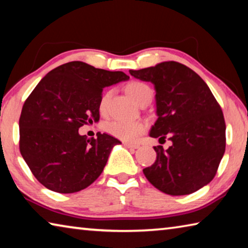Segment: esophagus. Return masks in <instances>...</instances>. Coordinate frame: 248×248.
Returning <instances> with one entry per match:
<instances>
[{
  "label": "esophagus",
  "mask_w": 248,
  "mask_h": 248,
  "mask_svg": "<svg viewBox=\"0 0 248 248\" xmlns=\"http://www.w3.org/2000/svg\"><path fill=\"white\" fill-rule=\"evenodd\" d=\"M124 145L125 146V148H128V149H134V150H136V149H138V148H139V145H138V144H132V143H125V142H124Z\"/></svg>",
  "instance_id": "34e87169"
}]
</instances>
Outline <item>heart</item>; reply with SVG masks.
Masks as SVG:
<instances>
[{
	"label": "heart",
	"instance_id": "heart-1",
	"mask_svg": "<svg viewBox=\"0 0 248 248\" xmlns=\"http://www.w3.org/2000/svg\"><path fill=\"white\" fill-rule=\"evenodd\" d=\"M127 93L131 96L132 99L137 104H141L143 102H150L152 98V89L146 83L140 81H131L125 86ZM111 92L107 91L102 95L99 99L98 109L100 114H106L109 98H110ZM105 130L111 134L117 139L123 140L125 142H132L144 132L145 125L141 121H121L115 120L108 123L105 125Z\"/></svg>",
	"mask_w": 248,
	"mask_h": 248
}]
</instances>
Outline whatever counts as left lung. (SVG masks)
I'll return each mask as SVG.
<instances>
[{
    "label": "left lung",
    "instance_id": "obj_1",
    "mask_svg": "<svg viewBox=\"0 0 248 248\" xmlns=\"http://www.w3.org/2000/svg\"><path fill=\"white\" fill-rule=\"evenodd\" d=\"M154 85L157 120L150 137L171 141L154 146L156 161L143 170L155 188L171 196L189 195L215 177L225 151V121L209 86L195 71L175 61L130 70Z\"/></svg>",
    "mask_w": 248,
    "mask_h": 248
}]
</instances>
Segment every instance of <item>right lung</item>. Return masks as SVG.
I'll return each mask as SVG.
<instances>
[{
	"mask_svg": "<svg viewBox=\"0 0 248 248\" xmlns=\"http://www.w3.org/2000/svg\"><path fill=\"white\" fill-rule=\"evenodd\" d=\"M129 77L81 61L62 64L46 75L24 103L19 150L31 173L48 189L72 194L99 177L115 145L107 133L87 139L78 129L99 120L103 89Z\"/></svg>",
	"mask_w": 248,
	"mask_h": 248,
	"instance_id": "1",
	"label": "right lung"
}]
</instances>
